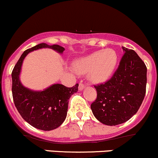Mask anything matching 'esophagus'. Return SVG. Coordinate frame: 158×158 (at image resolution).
I'll list each match as a JSON object with an SVG mask.
<instances>
[{
	"mask_svg": "<svg viewBox=\"0 0 158 158\" xmlns=\"http://www.w3.org/2000/svg\"><path fill=\"white\" fill-rule=\"evenodd\" d=\"M84 88H85V85L83 83H82V82H80V83H79V90L82 91L84 89Z\"/></svg>",
	"mask_w": 158,
	"mask_h": 158,
	"instance_id": "obj_1",
	"label": "esophagus"
}]
</instances>
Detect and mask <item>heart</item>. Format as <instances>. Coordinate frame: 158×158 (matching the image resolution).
I'll list each match as a JSON object with an SVG mask.
<instances>
[{
    "mask_svg": "<svg viewBox=\"0 0 158 158\" xmlns=\"http://www.w3.org/2000/svg\"><path fill=\"white\" fill-rule=\"evenodd\" d=\"M117 63L115 51L107 48L94 51L75 60L73 69L79 74L88 72V77L94 82H104L113 74Z\"/></svg>",
    "mask_w": 158,
    "mask_h": 158,
    "instance_id": "obj_1",
    "label": "heart"
}]
</instances>
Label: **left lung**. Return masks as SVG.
<instances>
[{
	"label": "left lung",
	"instance_id": "obj_1",
	"mask_svg": "<svg viewBox=\"0 0 158 158\" xmlns=\"http://www.w3.org/2000/svg\"><path fill=\"white\" fill-rule=\"evenodd\" d=\"M124 54L114 76L94 85L97 98L91 104L101 123L116 126L129 120L139 110L146 92L147 67L133 50L122 47Z\"/></svg>",
	"mask_w": 158,
	"mask_h": 158
}]
</instances>
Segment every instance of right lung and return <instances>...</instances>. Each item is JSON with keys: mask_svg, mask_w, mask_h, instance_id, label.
Instances as JSON below:
<instances>
[{"mask_svg": "<svg viewBox=\"0 0 158 158\" xmlns=\"http://www.w3.org/2000/svg\"><path fill=\"white\" fill-rule=\"evenodd\" d=\"M41 48H51L63 54L64 48L41 43L23 53L13 69L12 94L14 104L23 119L36 129L50 131L57 129L66 117L69 99L78 92L79 84L67 88L61 84H54L43 91H34L21 83L19 75L23 62L29 53Z\"/></svg>", "mask_w": 158, "mask_h": 158, "instance_id": "right-lung-1", "label": "right lung"}]
</instances>
